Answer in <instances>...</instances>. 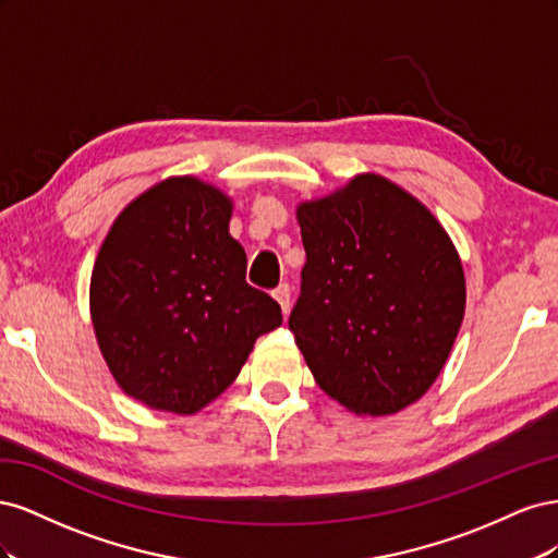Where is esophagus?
<instances>
[{"instance_id": "1", "label": "esophagus", "mask_w": 558, "mask_h": 558, "mask_svg": "<svg viewBox=\"0 0 558 558\" xmlns=\"http://www.w3.org/2000/svg\"><path fill=\"white\" fill-rule=\"evenodd\" d=\"M272 295H275V300L279 302L281 312L289 314V312H291V286H289V283H279L277 289L272 291Z\"/></svg>"}]
</instances>
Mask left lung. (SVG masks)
<instances>
[{
	"mask_svg": "<svg viewBox=\"0 0 558 558\" xmlns=\"http://www.w3.org/2000/svg\"><path fill=\"white\" fill-rule=\"evenodd\" d=\"M307 263L289 318L316 384L356 414L416 402L449 359L465 275L426 205L379 174L300 202Z\"/></svg>",
	"mask_w": 558,
	"mask_h": 558,
	"instance_id": "left-lung-1",
	"label": "left lung"
}]
</instances>
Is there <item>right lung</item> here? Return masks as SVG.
I'll return each mask as SVG.
<instances>
[{
    "label": "right lung",
    "mask_w": 558,
    "mask_h": 558,
    "mask_svg": "<svg viewBox=\"0 0 558 558\" xmlns=\"http://www.w3.org/2000/svg\"><path fill=\"white\" fill-rule=\"evenodd\" d=\"M232 199L197 177L150 185L118 214L90 277L99 351L150 410L195 414L238 379L281 307L246 283Z\"/></svg>",
    "instance_id": "obj_1"
}]
</instances>
